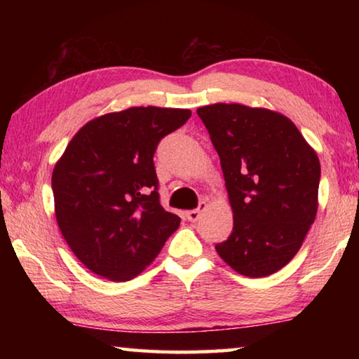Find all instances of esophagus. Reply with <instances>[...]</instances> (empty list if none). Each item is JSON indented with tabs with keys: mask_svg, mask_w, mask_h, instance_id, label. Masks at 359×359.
Here are the masks:
<instances>
[{
	"mask_svg": "<svg viewBox=\"0 0 359 359\" xmlns=\"http://www.w3.org/2000/svg\"><path fill=\"white\" fill-rule=\"evenodd\" d=\"M204 209H205V203H199L198 209L188 210V212H187V218H188V222H191V223L198 222V220H199V217H201V212H203Z\"/></svg>",
	"mask_w": 359,
	"mask_h": 359,
	"instance_id": "esophagus-1",
	"label": "esophagus"
}]
</instances>
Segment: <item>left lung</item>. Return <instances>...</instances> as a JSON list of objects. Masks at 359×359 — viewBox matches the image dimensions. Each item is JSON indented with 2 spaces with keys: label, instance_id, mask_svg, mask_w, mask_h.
<instances>
[{
  "label": "left lung",
  "instance_id": "8db88e82",
  "mask_svg": "<svg viewBox=\"0 0 359 359\" xmlns=\"http://www.w3.org/2000/svg\"><path fill=\"white\" fill-rule=\"evenodd\" d=\"M196 112L220 156L234 214L233 233L215 250L242 276L274 274L317 215L318 156L282 114L224 102Z\"/></svg>",
  "mask_w": 359,
  "mask_h": 359
}]
</instances>
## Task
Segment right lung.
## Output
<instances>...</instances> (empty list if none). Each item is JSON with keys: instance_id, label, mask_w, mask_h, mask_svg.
Returning a JSON list of instances; mask_svg holds the SVG:
<instances>
[{"instance_id": "add662e5", "label": "right lung", "mask_w": 359, "mask_h": 359, "mask_svg": "<svg viewBox=\"0 0 359 359\" xmlns=\"http://www.w3.org/2000/svg\"><path fill=\"white\" fill-rule=\"evenodd\" d=\"M188 109L131 107L88 121L52 174L57 223L81 263L109 280L136 277L180 224L158 193L154 155Z\"/></svg>"}]
</instances>
